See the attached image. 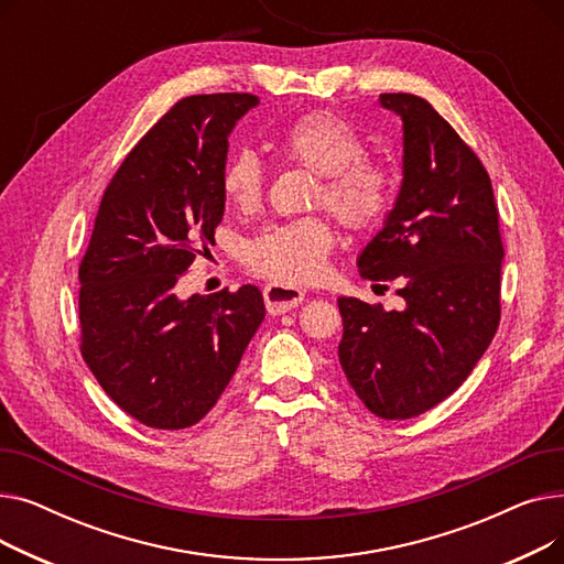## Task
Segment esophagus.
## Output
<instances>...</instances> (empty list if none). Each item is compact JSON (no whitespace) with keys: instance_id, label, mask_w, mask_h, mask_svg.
I'll return each mask as SVG.
<instances>
[{"instance_id":"34e87169","label":"esophagus","mask_w":564,"mask_h":564,"mask_svg":"<svg viewBox=\"0 0 564 564\" xmlns=\"http://www.w3.org/2000/svg\"><path fill=\"white\" fill-rule=\"evenodd\" d=\"M262 297H264L267 313L281 315V313H288V311H292V308H297V306L304 302L306 292H304L302 288L270 283V285H264Z\"/></svg>"}]
</instances>
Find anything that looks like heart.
<instances>
[{"label": "heart", "instance_id": "obj_1", "mask_svg": "<svg viewBox=\"0 0 564 564\" xmlns=\"http://www.w3.org/2000/svg\"><path fill=\"white\" fill-rule=\"evenodd\" d=\"M279 151L319 175L315 200L349 228H368L381 219L391 200V173L364 160V139L334 113H308L279 139ZM221 187L237 210L251 213L264 192V169L258 153L237 151L224 166ZM336 242L334 228L319 217L264 226L245 247L251 272L281 285L308 283L322 276Z\"/></svg>", "mask_w": 564, "mask_h": 564}]
</instances>
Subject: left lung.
<instances>
[{
    "mask_svg": "<svg viewBox=\"0 0 564 564\" xmlns=\"http://www.w3.org/2000/svg\"><path fill=\"white\" fill-rule=\"evenodd\" d=\"M402 121V183L391 213L357 258L370 281H400V311L338 297V359L379 419L404 421L455 393L500 319V262L491 181L434 107L381 94Z\"/></svg>",
    "mask_w": 564,
    "mask_h": 564,
    "instance_id": "left-lung-1",
    "label": "left lung"
}]
</instances>
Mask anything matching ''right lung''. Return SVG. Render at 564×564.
<instances>
[{
  "instance_id": "1",
  "label": "right lung",
  "mask_w": 564,
  "mask_h": 564,
  "mask_svg": "<svg viewBox=\"0 0 564 564\" xmlns=\"http://www.w3.org/2000/svg\"><path fill=\"white\" fill-rule=\"evenodd\" d=\"M249 94L175 102L116 171L79 264L82 357L139 423L183 430L210 411L264 319L256 285L192 294L177 283L215 242L228 137Z\"/></svg>"
}]
</instances>
